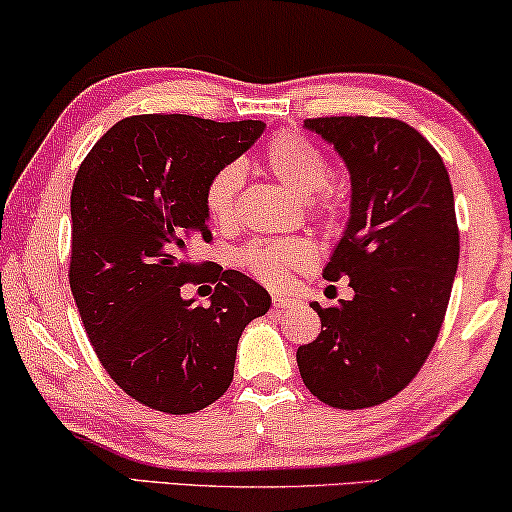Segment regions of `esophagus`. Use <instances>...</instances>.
<instances>
[{"instance_id":"1","label":"esophagus","mask_w":512,"mask_h":512,"mask_svg":"<svg viewBox=\"0 0 512 512\" xmlns=\"http://www.w3.org/2000/svg\"><path fill=\"white\" fill-rule=\"evenodd\" d=\"M294 306H299L297 299L285 297V294H273V308H280V311H283V308H294Z\"/></svg>"}]
</instances>
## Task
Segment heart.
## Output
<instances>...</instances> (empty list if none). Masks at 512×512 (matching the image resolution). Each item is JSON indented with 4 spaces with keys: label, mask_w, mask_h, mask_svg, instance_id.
<instances>
[{
    "label": "heart",
    "mask_w": 512,
    "mask_h": 512,
    "mask_svg": "<svg viewBox=\"0 0 512 512\" xmlns=\"http://www.w3.org/2000/svg\"><path fill=\"white\" fill-rule=\"evenodd\" d=\"M264 167L269 174L304 199L306 211L318 220H334L343 204V190L331 181L327 157L301 134L280 132L264 150ZM243 187V167L229 162L208 178L204 206L211 222L229 227L236 218ZM248 273L266 285H283L292 271L306 269L313 262V250L301 239L255 241L236 253Z\"/></svg>",
    "instance_id": "b5f03b06"
}]
</instances>
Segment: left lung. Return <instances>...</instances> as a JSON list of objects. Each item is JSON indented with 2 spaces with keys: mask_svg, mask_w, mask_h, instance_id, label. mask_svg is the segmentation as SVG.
<instances>
[{
  "mask_svg": "<svg viewBox=\"0 0 512 512\" xmlns=\"http://www.w3.org/2000/svg\"><path fill=\"white\" fill-rule=\"evenodd\" d=\"M304 127L350 171V220L322 276L350 278L355 297L313 301L322 329L297 364L327 406H378L417 376L448 311L459 262L450 176L436 148L397 118L334 115Z\"/></svg>",
  "mask_w": 512,
  "mask_h": 512,
  "instance_id": "obj_1",
  "label": "left lung"
}]
</instances>
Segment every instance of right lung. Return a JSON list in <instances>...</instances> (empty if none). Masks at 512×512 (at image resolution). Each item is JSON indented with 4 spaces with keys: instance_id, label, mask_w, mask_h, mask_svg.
Listing matches in <instances>:
<instances>
[{
    "instance_id": "1",
    "label": "right lung",
    "mask_w": 512,
    "mask_h": 512,
    "mask_svg": "<svg viewBox=\"0 0 512 512\" xmlns=\"http://www.w3.org/2000/svg\"><path fill=\"white\" fill-rule=\"evenodd\" d=\"M264 122L132 115L85 157L71 190L69 285L85 334L113 383L143 406L187 415L218 401L234 378L236 345L271 306L239 271L190 259L211 241L208 178L246 153ZM216 283L211 307L185 284Z\"/></svg>"
}]
</instances>
